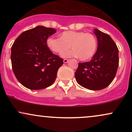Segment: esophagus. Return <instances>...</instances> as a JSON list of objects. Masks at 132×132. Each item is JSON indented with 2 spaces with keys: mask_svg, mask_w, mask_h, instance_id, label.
I'll list each match as a JSON object with an SVG mask.
<instances>
[{
  "mask_svg": "<svg viewBox=\"0 0 132 132\" xmlns=\"http://www.w3.org/2000/svg\"><path fill=\"white\" fill-rule=\"evenodd\" d=\"M69 61V60H67V59H64V60H63V62H64V63H68V61Z\"/></svg>",
  "mask_w": 132,
  "mask_h": 132,
  "instance_id": "esophagus-1",
  "label": "esophagus"
}]
</instances>
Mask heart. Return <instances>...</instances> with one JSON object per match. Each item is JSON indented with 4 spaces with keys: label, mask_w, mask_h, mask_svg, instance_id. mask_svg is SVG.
<instances>
[{
    "label": "heart",
    "mask_w": 132,
    "mask_h": 132,
    "mask_svg": "<svg viewBox=\"0 0 132 132\" xmlns=\"http://www.w3.org/2000/svg\"><path fill=\"white\" fill-rule=\"evenodd\" d=\"M60 37H48L46 45L53 52L62 54L71 45L73 50L62 54L63 57H79L82 61H86L91 58L97 50V42L90 33L70 30L61 33Z\"/></svg>",
    "instance_id": "heart-1"
}]
</instances>
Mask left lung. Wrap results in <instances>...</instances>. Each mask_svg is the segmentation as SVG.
Returning a JSON list of instances; mask_svg holds the SVG:
<instances>
[{"label": "left lung", "mask_w": 132, "mask_h": 132, "mask_svg": "<svg viewBox=\"0 0 132 132\" xmlns=\"http://www.w3.org/2000/svg\"><path fill=\"white\" fill-rule=\"evenodd\" d=\"M97 50L90 61L79 63L75 72L77 82L89 90H101L109 86L119 66V50L109 35L97 29Z\"/></svg>", "instance_id": "left-lung-1"}]
</instances>
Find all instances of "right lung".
<instances>
[{
  "mask_svg": "<svg viewBox=\"0 0 132 132\" xmlns=\"http://www.w3.org/2000/svg\"><path fill=\"white\" fill-rule=\"evenodd\" d=\"M56 30L37 26L18 37L11 49L12 69L23 86L31 90L46 88L54 83L63 60L46 45L48 37Z\"/></svg>",
  "mask_w": 132,
  "mask_h": 132,
  "instance_id": "right-lung-1",
  "label": "right lung"
}]
</instances>
